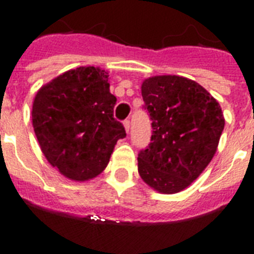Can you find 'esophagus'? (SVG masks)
I'll list each match as a JSON object with an SVG mask.
<instances>
[{
    "instance_id": "obj_1",
    "label": "esophagus",
    "mask_w": 254,
    "mask_h": 254,
    "mask_svg": "<svg viewBox=\"0 0 254 254\" xmlns=\"http://www.w3.org/2000/svg\"><path fill=\"white\" fill-rule=\"evenodd\" d=\"M124 127H125V130H127V133H129V130H130V120L127 119L124 121Z\"/></svg>"
}]
</instances>
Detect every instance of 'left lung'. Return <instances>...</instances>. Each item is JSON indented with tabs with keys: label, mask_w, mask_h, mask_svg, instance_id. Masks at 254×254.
I'll list each match as a JSON object with an SVG mask.
<instances>
[{
	"label": "left lung",
	"mask_w": 254,
	"mask_h": 254,
	"mask_svg": "<svg viewBox=\"0 0 254 254\" xmlns=\"http://www.w3.org/2000/svg\"><path fill=\"white\" fill-rule=\"evenodd\" d=\"M141 92L153 130L138 153V173L159 192H179L216 153L225 124L221 108L200 84L182 76L149 77Z\"/></svg>",
	"instance_id": "1"
}]
</instances>
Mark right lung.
I'll list each match as a JSON object with an SVG mask.
<instances>
[{"label":"right lung","mask_w":254,"mask_h":254,"mask_svg":"<svg viewBox=\"0 0 254 254\" xmlns=\"http://www.w3.org/2000/svg\"><path fill=\"white\" fill-rule=\"evenodd\" d=\"M108 72L95 67L67 71L38 91L33 127L43 154L72 181H88L107 167L116 142L127 137L113 117L117 101Z\"/></svg>","instance_id":"right-lung-1"}]
</instances>
